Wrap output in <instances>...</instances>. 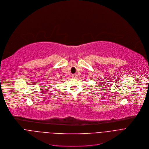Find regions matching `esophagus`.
<instances>
[{
	"label": "esophagus",
	"instance_id": "esophagus-1",
	"mask_svg": "<svg viewBox=\"0 0 149 149\" xmlns=\"http://www.w3.org/2000/svg\"><path fill=\"white\" fill-rule=\"evenodd\" d=\"M73 78H76L77 77V74H73L72 75Z\"/></svg>",
	"mask_w": 149,
	"mask_h": 149
}]
</instances>
